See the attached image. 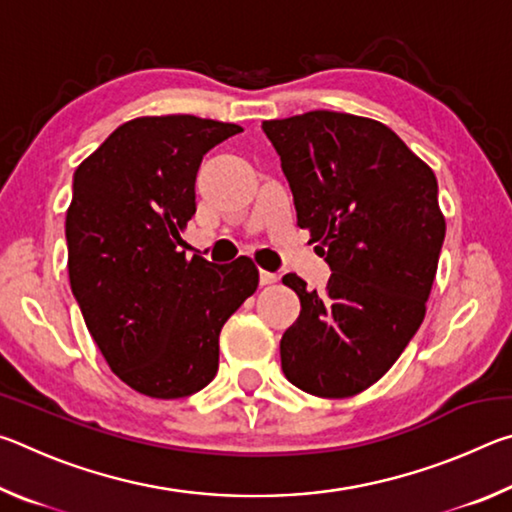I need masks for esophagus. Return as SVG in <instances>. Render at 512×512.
Returning <instances> with one entry per match:
<instances>
[{
	"instance_id": "34e87169",
	"label": "esophagus",
	"mask_w": 512,
	"mask_h": 512,
	"mask_svg": "<svg viewBox=\"0 0 512 512\" xmlns=\"http://www.w3.org/2000/svg\"><path fill=\"white\" fill-rule=\"evenodd\" d=\"M277 280H280V277H277L275 273H268V271H259V282H262V284H264V287H266V284H275Z\"/></svg>"
}]
</instances>
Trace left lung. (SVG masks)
Segmentation results:
<instances>
[{"mask_svg": "<svg viewBox=\"0 0 512 512\" xmlns=\"http://www.w3.org/2000/svg\"><path fill=\"white\" fill-rule=\"evenodd\" d=\"M282 160L298 225L332 268L323 293L296 273L300 316L282 370L318 397H352L391 370L418 332L445 239L438 183L391 128L311 110L262 124Z\"/></svg>", "mask_w": 512, "mask_h": 512, "instance_id": "left-lung-1", "label": "left lung"}]
</instances>
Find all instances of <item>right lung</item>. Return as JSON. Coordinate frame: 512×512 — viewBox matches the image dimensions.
Masks as SVG:
<instances>
[{"instance_id": "obj_1", "label": "right lung", "mask_w": 512, "mask_h": 512, "mask_svg": "<svg viewBox=\"0 0 512 512\" xmlns=\"http://www.w3.org/2000/svg\"><path fill=\"white\" fill-rule=\"evenodd\" d=\"M237 133L194 115L137 117L74 173L69 284L110 370L142 395L178 400L210 384L221 327L257 291L250 257L212 264L178 250L203 155Z\"/></svg>"}]
</instances>
